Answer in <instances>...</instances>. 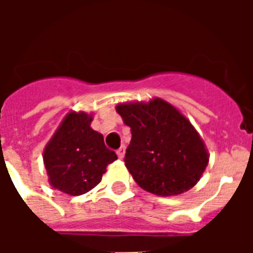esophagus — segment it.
<instances>
[{
    "label": "esophagus",
    "instance_id": "obj_1",
    "mask_svg": "<svg viewBox=\"0 0 253 253\" xmlns=\"http://www.w3.org/2000/svg\"><path fill=\"white\" fill-rule=\"evenodd\" d=\"M125 153H126V148H125V146H122V148H119L116 150V154H118L119 159H123V157H125Z\"/></svg>",
    "mask_w": 253,
    "mask_h": 253
}]
</instances>
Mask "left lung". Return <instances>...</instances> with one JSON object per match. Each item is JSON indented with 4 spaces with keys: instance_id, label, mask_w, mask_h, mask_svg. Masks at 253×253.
<instances>
[{
    "instance_id": "1",
    "label": "left lung",
    "mask_w": 253,
    "mask_h": 253,
    "mask_svg": "<svg viewBox=\"0 0 253 253\" xmlns=\"http://www.w3.org/2000/svg\"><path fill=\"white\" fill-rule=\"evenodd\" d=\"M116 112L131 128L125 163L138 186L172 196L199 181L210 156L199 132L176 107L154 97L148 103H121Z\"/></svg>"
}]
</instances>
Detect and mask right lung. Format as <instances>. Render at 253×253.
I'll return each instance as SVG.
<instances>
[{
    "mask_svg": "<svg viewBox=\"0 0 253 253\" xmlns=\"http://www.w3.org/2000/svg\"><path fill=\"white\" fill-rule=\"evenodd\" d=\"M92 114L70 111L43 150L48 183L69 195H83L99 184L118 156L90 127Z\"/></svg>",
    "mask_w": 253,
    "mask_h": 253,
    "instance_id": "obj_1",
    "label": "right lung"
}]
</instances>
